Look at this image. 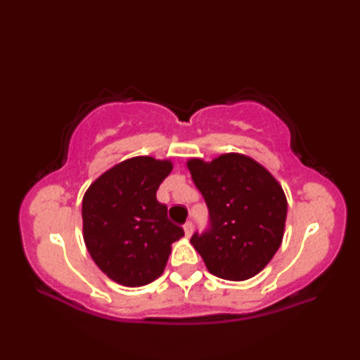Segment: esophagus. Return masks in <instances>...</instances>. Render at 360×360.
<instances>
[{
	"instance_id": "obj_1",
	"label": "esophagus",
	"mask_w": 360,
	"mask_h": 360,
	"mask_svg": "<svg viewBox=\"0 0 360 360\" xmlns=\"http://www.w3.org/2000/svg\"><path fill=\"white\" fill-rule=\"evenodd\" d=\"M184 232H186V236H190L193 233V224L192 223H186L184 224Z\"/></svg>"
}]
</instances>
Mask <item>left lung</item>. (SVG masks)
<instances>
[{
	"instance_id": "1",
	"label": "left lung",
	"mask_w": 360,
	"mask_h": 360,
	"mask_svg": "<svg viewBox=\"0 0 360 360\" xmlns=\"http://www.w3.org/2000/svg\"><path fill=\"white\" fill-rule=\"evenodd\" d=\"M187 167L210 215L207 231L195 232L190 243L217 277H254L271 262L285 233L288 202L278 181L240 153L212 162L195 158Z\"/></svg>"
}]
</instances>
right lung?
<instances>
[{"instance_id":"right-lung-1","label":"right lung","mask_w":360,"mask_h":360,"mask_svg":"<svg viewBox=\"0 0 360 360\" xmlns=\"http://www.w3.org/2000/svg\"><path fill=\"white\" fill-rule=\"evenodd\" d=\"M173 164L137 156L111 167L89 186L82 202L89 255L119 285L137 288L162 275L172 244L184 236L167 217L156 192Z\"/></svg>"}]
</instances>
